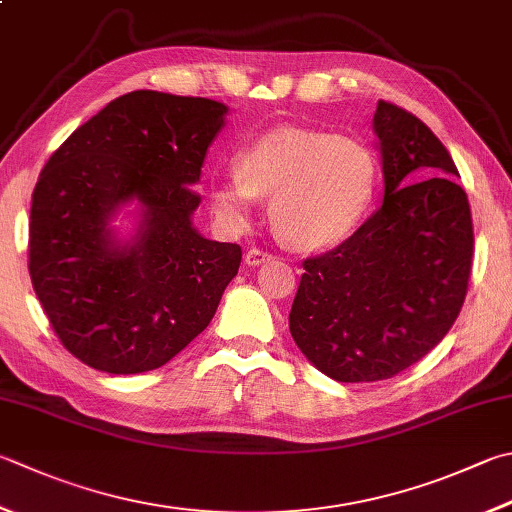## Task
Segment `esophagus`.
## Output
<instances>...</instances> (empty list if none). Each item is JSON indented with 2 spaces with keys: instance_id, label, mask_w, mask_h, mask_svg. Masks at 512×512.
<instances>
[{
  "instance_id": "34e87169",
  "label": "esophagus",
  "mask_w": 512,
  "mask_h": 512,
  "mask_svg": "<svg viewBox=\"0 0 512 512\" xmlns=\"http://www.w3.org/2000/svg\"><path fill=\"white\" fill-rule=\"evenodd\" d=\"M274 256L269 254V252H265V249H258V247H252V249H247V254H245V263L247 265H252V267H256V265H260V263H267V260H272Z\"/></svg>"
}]
</instances>
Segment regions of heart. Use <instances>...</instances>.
<instances>
[{
    "label": "heart",
    "mask_w": 512,
    "mask_h": 512,
    "mask_svg": "<svg viewBox=\"0 0 512 512\" xmlns=\"http://www.w3.org/2000/svg\"><path fill=\"white\" fill-rule=\"evenodd\" d=\"M379 189V158L361 140L281 127L238 153L236 178L211 191L216 216L243 229L258 196H272L276 234L296 249L343 243L363 223Z\"/></svg>",
    "instance_id": "obj_1"
}]
</instances>
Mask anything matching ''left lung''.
Instances as JSON below:
<instances>
[{
  "instance_id": "8db88e82",
  "label": "left lung",
  "mask_w": 512,
  "mask_h": 512,
  "mask_svg": "<svg viewBox=\"0 0 512 512\" xmlns=\"http://www.w3.org/2000/svg\"><path fill=\"white\" fill-rule=\"evenodd\" d=\"M374 131L383 205L339 247L303 260L289 312L301 352L341 383L392 379L448 334L475 247L468 196L435 133L385 100Z\"/></svg>"
}]
</instances>
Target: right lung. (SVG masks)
<instances>
[{
  "mask_svg": "<svg viewBox=\"0 0 512 512\" xmlns=\"http://www.w3.org/2000/svg\"><path fill=\"white\" fill-rule=\"evenodd\" d=\"M227 106L131 91L77 127L44 165L28 223V274L60 343L109 374L162 368L205 330L240 267V245L191 225L209 144ZM129 199L137 238L105 227Z\"/></svg>",
  "mask_w": 512,
  "mask_h": 512,
  "instance_id": "1",
  "label": "right lung"
}]
</instances>
